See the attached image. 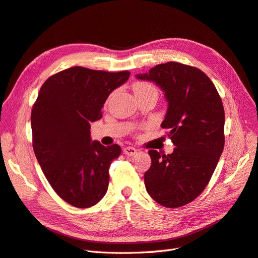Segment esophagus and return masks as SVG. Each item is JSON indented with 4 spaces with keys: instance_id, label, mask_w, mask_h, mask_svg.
<instances>
[{
    "instance_id": "esophagus-1",
    "label": "esophagus",
    "mask_w": 258,
    "mask_h": 258,
    "mask_svg": "<svg viewBox=\"0 0 258 258\" xmlns=\"http://www.w3.org/2000/svg\"><path fill=\"white\" fill-rule=\"evenodd\" d=\"M122 152H123L124 155H127V156H135V155L137 154V150H136V148H135V147H131V146L123 147Z\"/></svg>"
}]
</instances>
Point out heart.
<instances>
[{
	"label": "heart",
	"mask_w": 258,
	"mask_h": 258,
	"mask_svg": "<svg viewBox=\"0 0 258 258\" xmlns=\"http://www.w3.org/2000/svg\"><path fill=\"white\" fill-rule=\"evenodd\" d=\"M134 90L136 95H141V93H146V92H154L156 95L158 93L157 88H156L154 85L146 82H137L134 85Z\"/></svg>",
	"instance_id": "b5f03b06"
}]
</instances>
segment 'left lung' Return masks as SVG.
Here are the masks:
<instances>
[{"mask_svg": "<svg viewBox=\"0 0 258 258\" xmlns=\"http://www.w3.org/2000/svg\"><path fill=\"white\" fill-rule=\"evenodd\" d=\"M137 79L165 92L168 110L161 127L175 148L172 154L148 152L144 174L148 195L166 208L189 204L204 191L224 150L225 113L214 84L201 70L178 62L152 68Z\"/></svg>", "mask_w": 258, "mask_h": 258, "instance_id": "1", "label": "left lung"}]
</instances>
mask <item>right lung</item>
I'll use <instances>...</instances> for the list:
<instances>
[{"mask_svg":"<svg viewBox=\"0 0 258 258\" xmlns=\"http://www.w3.org/2000/svg\"><path fill=\"white\" fill-rule=\"evenodd\" d=\"M129 71L73 67L48 77L31 112L33 150L58 196L76 208L97 205L106 194L111 162L120 146L91 141L90 122L101 119L110 93Z\"/></svg>","mask_w":258,"mask_h":258,"instance_id":"right-lung-1","label":"right lung"}]
</instances>
